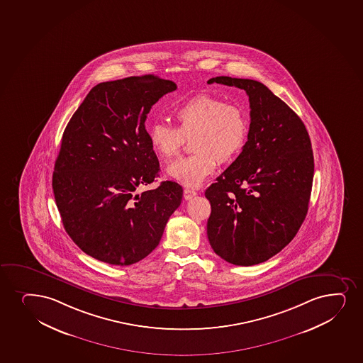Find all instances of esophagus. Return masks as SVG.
Returning a JSON list of instances; mask_svg holds the SVG:
<instances>
[{
	"instance_id": "esophagus-1",
	"label": "esophagus",
	"mask_w": 363,
	"mask_h": 363,
	"mask_svg": "<svg viewBox=\"0 0 363 363\" xmlns=\"http://www.w3.org/2000/svg\"><path fill=\"white\" fill-rule=\"evenodd\" d=\"M184 199H186V201H189V199H192L193 196H196V191H193V189H189V188H186V189H184Z\"/></svg>"
}]
</instances>
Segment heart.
Listing matches in <instances>:
<instances>
[{"label":"heart","instance_id":"obj_1","mask_svg":"<svg viewBox=\"0 0 363 363\" xmlns=\"http://www.w3.org/2000/svg\"><path fill=\"white\" fill-rule=\"evenodd\" d=\"M175 126L153 123L148 128L150 147L162 160L179 154L186 138L194 153L172 162L167 175L184 187H199L216 169L237 158L249 135L243 107L216 96L199 94L179 103L171 113Z\"/></svg>","mask_w":363,"mask_h":363}]
</instances>
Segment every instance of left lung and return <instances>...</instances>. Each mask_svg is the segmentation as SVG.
<instances>
[{
    "instance_id": "left-lung-1",
    "label": "left lung",
    "mask_w": 363,
    "mask_h": 363,
    "mask_svg": "<svg viewBox=\"0 0 363 363\" xmlns=\"http://www.w3.org/2000/svg\"><path fill=\"white\" fill-rule=\"evenodd\" d=\"M250 103L247 141L206 191L210 245L223 260L252 266L281 252L306 218L313 181L311 141L301 119L264 84L216 77Z\"/></svg>"
}]
</instances>
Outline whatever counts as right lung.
I'll list each match as a JSON object with an SVG mask.
<instances>
[{"label": "right lung", "mask_w": 363, "mask_h": 363, "mask_svg": "<svg viewBox=\"0 0 363 363\" xmlns=\"http://www.w3.org/2000/svg\"><path fill=\"white\" fill-rule=\"evenodd\" d=\"M177 89L155 75L94 86L62 137L52 187L67 233L87 255L118 266L145 259L158 247L184 189L158 176L145 123L153 104Z\"/></svg>", "instance_id": "right-lung-1"}]
</instances>
